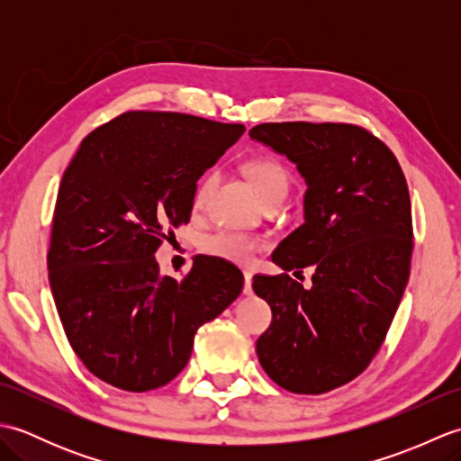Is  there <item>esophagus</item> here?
<instances>
[{"instance_id":"esophagus-1","label":"esophagus","mask_w":461,"mask_h":461,"mask_svg":"<svg viewBox=\"0 0 461 461\" xmlns=\"http://www.w3.org/2000/svg\"><path fill=\"white\" fill-rule=\"evenodd\" d=\"M251 271H243V279H246V283H243V293H246V295H251L253 293V289H251Z\"/></svg>"}]
</instances>
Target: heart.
Here are the masks:
<instances>
[{
    "label": "heart",
    "instance_id": "obj_1",
    "mask_svg": "<svg viewBox=\"0 0 461 461\" xmlns=\"http://www.w3.org/2000/svg\"><path fill=\"white\" fill-rule=\"evenodd\" d=\"M243 174L248 176L253 188L259 192L263 202L276 200V198H285L289 192L291 176L285 166H283L277 158L273 156H251L246 162H243ZM215 184V174L208 172L202 176V180L195 185L194 192V205L195 208H202L208 200V195ZM200 248L208 256L220 258L223 261L231 263H249L251 258L256 256V251L261 248V241L248 233L240 231H230L221 230L205 236L200 243Z\"/></svg>",
    "mask_w": 461,
    "mask_h": 461
}]
</instances>
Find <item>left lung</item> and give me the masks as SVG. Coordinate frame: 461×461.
I'll return each mask as SVG.
<instances>
[{"instance_id": "obj_1", "label": "left lung", "mask_w": 461, "mask_h": 461, "mask_svg": "<svg viewBox=\"0 0 461 461\" xmlns=\"http://www.w3.org/2000/svg\"><path fill=\"white\" fill-rule=\"evenodd\" d=\"M305 178V221L279 243L281 276H256L273 321L258 339L267 376L295 394L347 384L376 357L404 295L412 208L396 156L345 122H266L249 131ZM313 267L305 290L289 270Z\"/></svg>"}]
</instances>
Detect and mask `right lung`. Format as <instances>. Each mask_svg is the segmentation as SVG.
I'll return each mask as SVG.
<instances>
[{"instance_id": "1", "label": "right lung", "mask_w": 461, "mask_h": 461, "mask_svg": "<svg viewBox=\"0 0 461 461\" xmlns=\"http://www.w3.org/2000/svg\"><path fill=\"white\" fill-rule=\"evenodd\" d=\"M246 131L180 113L131 111L86 134L59 185L49 285L68 345L129 393L168 384L194 335L243 289L220 258L162 276L156 249L190 221L195 182Z\"/></svg>"}]
</instances>
